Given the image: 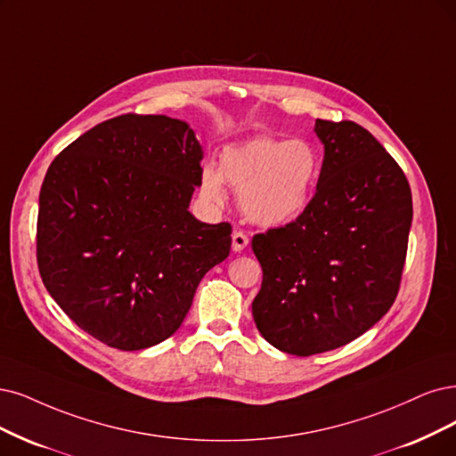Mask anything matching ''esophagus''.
Returning <instances> with one entry per match:
<instances>
[{
	"instance_id": "esophagus-1",
	"label": "esophagus",
	"mask_w": 456,
	"mask_h": 456,
	"mask_svg": "<svg viewBox=\"0 0 456 456\" xmlns=\"http://www.w3.org/2000/svg\"><path fill=\"white\" fill-rule=\"evenodd\" d=\"M248 242H249V239L246 232H242V231L232 232V251H242L248 246Z\"/></svg>"
}]
</instances>
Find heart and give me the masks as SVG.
<instances>
[{
	"mask_svg": "<svg viewBox=\"0 0 456 456\" xmlns=\"http://www.w3.org/2000/svg\"><path fill=\"white\" fill-rule=\"evenodd\" d=\"M319 176L315 148L302 141L254 139L229 146L219 171L207 165L200 175V193L222 205L224 182L239 191V205L251 224L283 227L298 219L310 205Z\"/></svg>",
	"mask_w": 456,
	"mask_h": 456,
	"instance_id": "heart-1",
	"label": "heart"
}]
</instances>
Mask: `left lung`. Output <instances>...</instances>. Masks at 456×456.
<instances>
[{
  "label": "left lung",
  "mask_w": 456,
  "mask_h": 456,
  "mask_svg": "<svg viewBox=\"0 0 456 456\" xmlns=\"http://www.w3.org/2000/svg\"><path fill=\"white\" fill-rule=\"evenodd\" d=\"M314 131L325 156L308 208L251 240L263 268L254 322L297 357L342 347L389 312L413 217L408 178L372 133L349 120Z\"/></svg>",
  "instance_id": "obj_1"
}]
</instances>
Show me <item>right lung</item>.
<instances>
[{
	"instance_id": "add662e5",
	"label": "right lung",
	"mask_w": 456,
	"mask_h": 456,
	"mask_svg": "<svg viewBox=\"0 0 456 456\" xmlns=\"http://www.w3.org/2000/svg\"><path fill=\"white\" fill-rule=\"evenodd\" d=\"M200 159L185 122L122 114L50 163L39 193V273L95 340L122 351L167 340L202 276L227 259L231 225L202 224L188 210Z\"/></svg>"
}]
</instances>
